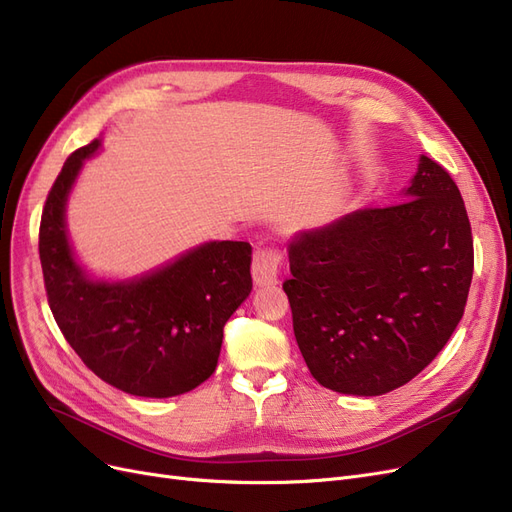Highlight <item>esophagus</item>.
Wrapping results in <instances>:
<instances>
[{"label":"esophagus","instance_id":"34e87169","mask_svg":"<svg viewBox=\"0 0 512 512\" xmlns=\"http://www.w3.org/2000/svg\"><path fill=\"white\" fill-rule=\"evenodd\" d=\"M277 275H280V256H277L275 250L271 247H262V250H256L254 254V262H252V277L254 284L258 288H267V286H275Z\"/></svg>","mask_w":512,"mask_h":512}]
</instances>
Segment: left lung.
Instances as JSON below:
<instances>
[{"label":"left lung","mask_w":512,"mask_h":512,"mask_svg":"<svg viewBox=\"0 0 512 512\" xmlns=\"http://www.w3.org/2000/svg\"><path fill=\"white\" fill-rule=\"evenodd\" d=\"M401 196L288 243L294 337L312 376L335 393L376 397L404 386L463 316L474 247L459 188L421 156Z\"/></svg>","instance_id":"8db88e82"}]
</instances>
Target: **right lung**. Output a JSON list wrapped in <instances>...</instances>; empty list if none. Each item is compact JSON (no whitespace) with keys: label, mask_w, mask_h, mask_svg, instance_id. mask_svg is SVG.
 I'll use <instances>...</instances> for the list:
<instances>
[{"label":"right lung","mask_w":512,"mask_h":512,"mask_svg":"<svg viewBox=\"0 0 512 512\" xmlns=\"http://www.w3.org/2000/svg\"><path fill=\"white\" fill-rule=\"evenodd\" d=\"M96 138L76 149L46 198L40 262L57 327L98 378L136 397H175L218 367L224 324L252 292V245L207 241L128 280L91 277L68 237L66 205Z\"/></svg>","instance_id":"add662e5"}]
</instances>
